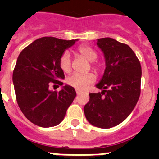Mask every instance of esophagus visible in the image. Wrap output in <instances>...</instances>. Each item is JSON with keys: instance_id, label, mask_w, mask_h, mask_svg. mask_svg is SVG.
<instances>
[{"instance_id": "34e87169", "label": "esophagus", "mask_w": 159, "mask_h": 159, "mask_svg": "<svg viewBox=\"0 0 159 159\" xmlns=\"http://www.w3.org/2000/svg\"><path fill=\"white\" fill-rule=\"evenodd\" d=\"M75 91H76V94H77V95H80V94L81 93L80 91H79V90H75Z\"/></svg>"}]
</instances>
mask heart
I'll use <instances>...</instances> for the list:
<instances>
[{
	"label": "heart",
	"instance_id": "b5f03b06",
	"mask_svg": "<svg viewBox=\"0 0 159 159\" xmlns=\"http://www.w3.org/2000/svg\"><path fill=\"white\" fill-rule=\"evenodd\" d=\"M79 54L83 58L87 60L88 62H94L96 60L97 54L92 48L88 46H81L78 48ZM71 56L68 52H64L60 57V67L64 72H69L71 70ZM97 69V67H95ZM95 77L92 73H87L84 75L72 74L67 78V83L68 85L76 88L78 90H84L95 81Z\"/></svg>",
	"mask_w": 159,
	"mask_h": 159
}]
</instances>
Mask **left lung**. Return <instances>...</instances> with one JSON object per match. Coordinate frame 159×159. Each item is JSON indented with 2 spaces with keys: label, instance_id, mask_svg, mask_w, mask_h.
I'll return each instance as SVG.
<instances>
[{
  "label": "left lung",
  "instance_id": "obj_1",
  "mask_svg": "<svg viewBox=\"0 0 159 159\" xmlns=\"http://www.w3.org/2000/svg\"><path fill=\"white\" fill-rule=\"evenodd\" d=\"M105 59L104 72L95 85L102 92L89 94L84 107L88 121L95 127H116L129 116L140 95L142 68L127 44L110 37L97 39Z\"/></svg>",
  "mask_w": 159,
  "mask_h": 159
}]
</instances>
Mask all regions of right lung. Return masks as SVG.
<instances>
[{"mask_svg":"<svg viewBox=\"0 0 159 159\" xmlns=\"http://www.w3.org/2000/svg\"><path fill=\"white\" fill-rule=\"evenodd\" d=\"M77 40L42 37L23 49L18 57L12 74L16 101L25 117L39 127L60 124L76 95L73 87L63 86L60 81L64 79L60 59ZM51 82L61 86L60 92L49 89Z\"/></svg>","mask_w":159,"mask_h":159,"instance_id":"1","label":"right lung"}]
</instances>
